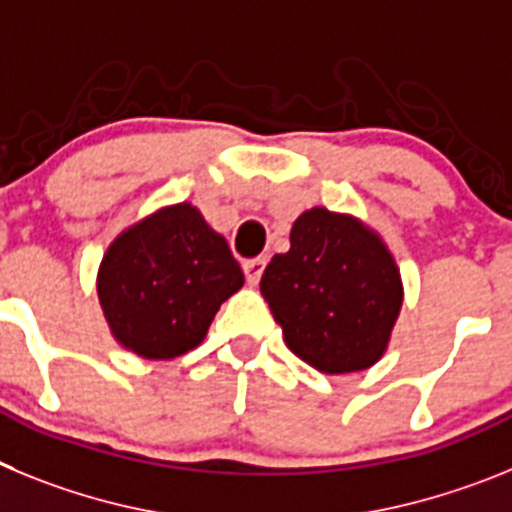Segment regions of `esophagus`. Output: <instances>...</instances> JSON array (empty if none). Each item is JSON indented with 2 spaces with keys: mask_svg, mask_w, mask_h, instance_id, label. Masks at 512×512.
<instances>
[{
  "mask_svg": "<svg viewBox=\"0 0 512 512\" xmlns=\"http://www.w3.org/2000/svg\"><path fill=\"white\" fill-rule=\"evenodd\" d=\"M265 265H268V257H252V260L244 262V275H247V283H250V286H257V283H260V275L262 270H265Z\"/></svg>",
  "mask_w": 512,
  "mask_h": 512,
  "instance_id": "34e87169",
  "label": "esophagus"
}]
</instances>
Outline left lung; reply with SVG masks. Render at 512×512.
Masks as SVG:
<instances>
[{
  "label": "left lung",
  "mask_w": 512,
  "mask_h": 512,
  "mask_svg": "<svg viewBox=\"0 0 512 512\" xmlns=\"http://www.w3.org/2000/svg\"><path fill=\"white\" fill-rule=\"evenodd\" d=\"M260 291L293 355L322 373L366 371L386 353L404 301L384 239L350 213L317 206L291 226Z\"/></svg>",
  "instance_id": "1"
}]
</instances>
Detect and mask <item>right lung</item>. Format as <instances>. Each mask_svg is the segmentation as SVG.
I'll return each mask as SVG.
<instances>
[{
  "instance_id": "right-lung-1",
  "label": "right lung",
  "mask_w": 512,
  "mask_h": 512,
  "mask_svg": "<svg viewBox=\"0 0 512 512\" xmlns=\"http://www.w3.org/2000/svg\"><path fill=\"white\" fill-rule=\"evenodd\" d=\"M242 286L226 239L190 203L123 229L97 270V299L115 342L146 361L198 348L219 306Z\"/></svg>"
}]
</instances>
